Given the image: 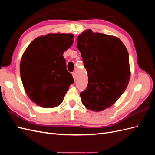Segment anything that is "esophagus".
<instances>
[{
  "instance_id": "1",
  "label": "esophagus",
  "mask_w": 155,
  "mask_h": 155,
  "mask_svg": "<svg viewBox=\"0 0 155 155\" xmlns=\"http://www.w3.org/2000/svg\"><path fill=\"white\" fill-rule=\"evenodd\" d=\"M72 76H73V78H74V80H76V73L73 72V73H72Z\"/></svg>"
}]
</instances>
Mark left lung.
<instances>
[{"label": "left lung", "instance_id": "8db88e82", "mask_svg": "<svg viewBox=\"0 0 155 155\" xmlns=\"http://www.w3.org/2000/svg\"><path fill=\"white\" fill-rule=\"evenodd\" d=\"M88 74V85L80 93L82 104L93 111L113 105L125 91L130 79L129 54L120 39L87 30L78 37Z\"/></svg>", "mask_w": 155, "mask_h": 155}]
</instances>
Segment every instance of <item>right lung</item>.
I'll list each match as a JSON object with an SVG mask.
<instances>
[{"mask_svg": "<svg viewBox=\"0 0 155 155\" xmlns=\"http://www.w3.org/2000/svg\"><path fill=\"white\" fill-rule=\"evenodd\" d=\"M74 42L72 34H48L37 37L28 46L20 64L26 93L37 105L54 108L61 104L74 83L63 53Z\"/></svg>", "mask_w": 155, "mask_h": 155, "instance_id": "add662e5", "label": "right lung"}]
</instances>
